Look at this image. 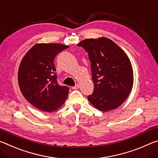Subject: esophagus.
I'll return each instance as SVG.
<instances>
[{
	"instance_id": "34e87169",
	"label": "esophagus",
	"mask_w": 158,
	"mask_h": 158,
	"mask_svg": "<svg viewBox=\"0 0 158 158\" xmlns=\"http://www.w3.org/2000/svg\"><path fill=\"white\" fill-rule=\"evenodd\" d=\"M79 87H80V85L78 84H76V85H75V86L72 87V89H77L79 88Z\"/></svg>"
}]
</instances>
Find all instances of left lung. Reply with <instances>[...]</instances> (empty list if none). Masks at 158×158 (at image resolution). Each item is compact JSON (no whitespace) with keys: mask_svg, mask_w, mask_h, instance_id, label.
I'll use <instances>...</instances> for the list:
<instances>
[{"mask_svg":"<svg viewBox=\"0 0 158 158\" xmlns=\"http://www.w3.org/2000/svg\"><path fill=\"white\" fill-rule=\"evenodd\" d=\"M83 48L91 62L94 91L87 97L92 106L103 112L115 109L131 91L134 82L131 62L122 49L107 38L85 39Z\"/></svg>","mask_w":158,"mask_h":158,"instance_id":"1","label":"left lung"}]
</instances>
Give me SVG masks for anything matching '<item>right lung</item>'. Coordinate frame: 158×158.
Listing matches in <instances>:
<instances>
[{"instance_id":"right-lung-1","label":"right lung","mask_w":158,"mask_h":158,"mask_svg":"<svg viewBox=\"0 0 158 158\" xmlns=\"http://www.w3.org/2000/svg\"><path fill=\"white\" fill-rule=\"evenodd\" d=\"M69 46L58 43H38L28 50L21 61L18 82L23 96L31 104L45 112H52L65 102L69 89L56 81L54 59Z\"/></svg>"}]
</instances>
